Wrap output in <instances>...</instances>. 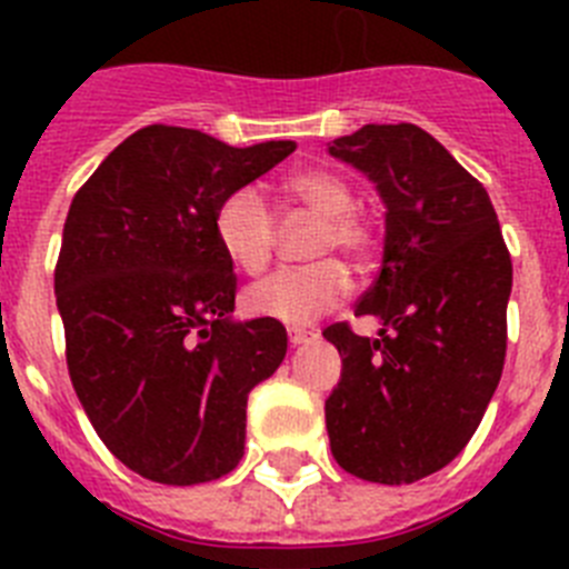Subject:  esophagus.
I'll use <instances>...</instances> for the list:
<instances>
[{"label": "esophagus", "mask_w": 569, "mask_h": 569, "mask_svg": "<svg viewBox=\"0 0 569 569\" xmlns=\"http://www.w3.org/2000/svg\"><path fill=\"white\" fill-rule=\"evenodd\" d=\"M313 330H308V328H288V339H290V345H305V341H310L313 339Z\"/></svg>", "instance_id": "obj_1"}]
</instances>
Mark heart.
Listing matches in <instances>:
<instances>
[{"label":"heart","instance_id":"b5f03b06","mask_svg":"<svg viewBox=\"0 0 569 569\" xmlns=\"http://www.w3.org/2000/svg\"><path fill=\"white\" fill-rule=\"evenodd\" d=\"M290 202L319 216L310 264L279 270L250 284L244 308L253 316L305 325L339 308L350 293V273L333 256L367 268L379 250V224L356 208L353 182L333 168H305L281 182ZM216 239L236 268L256 276L273 261L276 216L256 188H236L216 208Z\"/></svg>","mask_w":569,"mask_h":569}]
</instances>
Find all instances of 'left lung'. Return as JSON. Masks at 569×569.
<instances>
[{"mask_svg": "<svg viewBox=\"0 0 569 569\" xmlns=\"http://www.w3.org/2000/svg\"><path fill=\"white\" fill-rule=\"evenodd\" d=\"M387 204L385 259L356 316L325 330L341 379L325 401L330 450L365 481L413 485L456 459L481 425L507 356L512 261L490 196L419 124H365L330 144Z\"/></svg>", "mask_w": 569, "mask_h": 569, "instance_id": "1", "label": "left lung"}]
</instances>
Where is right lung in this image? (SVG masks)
Returning a JSON list of instances; mask_svg holds the SVG:
<instances>
[{"mask_svg":"<svg viewBox=\"0 0 569 569\" xmlns=\"http://www.w3.org/2000/svg\"><path fill=\"white\" fill-rule=\"evenodd\" d=\"M293 150L148 124L70 202L53 270L68 373L104 447L144 479L204 485L244 456L248 393L276 373L288 333L228 319L239 279L213 219Z\"/></svg>","mask_w":569,"mask_h":569,"instance_id":"add662e5","label":"right lung"}]
</instances>
